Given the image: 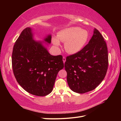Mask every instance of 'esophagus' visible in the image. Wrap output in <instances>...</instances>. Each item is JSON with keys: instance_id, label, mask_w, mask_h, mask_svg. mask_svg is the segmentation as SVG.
I'll use <instances>...</instances> for the list:
<instances>
[{"instance_id": "obj_1", "label": "esophagus", "mask_w": 121, "mask_h": 121, "mask_svg": "<svg viewBox=\"0 0 121 121\" xmlns=\"http://www.w3.org/2000/svg\"><path fill=\"white\" fill-rule=\"evenodd\" d=\"M65 61H66V59H65V56H63V63H65Z\"/></svg>"}]
</instances>
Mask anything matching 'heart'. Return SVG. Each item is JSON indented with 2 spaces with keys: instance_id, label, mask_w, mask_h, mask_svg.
<instances>
[{
  "instance_id": "1",
  "label": "heart",
  "mask_w": 121,
  "mask_h": 121,
  "mask_svg": "<svg viewBox=\"0 0 121 121\" xmlns=\"http://www.w3.org/2000/svg\"><path fill=\"white\" fill-rule=\"evenodd\" d=\"M89 38V33L78 27H70L60 30L57 38L53 37L52 43L56 47L60 45V41L65 43L64 48L70 54H76L83 49Z\"/></svg>"
}]
</instances>
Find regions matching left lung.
Listing matches in <instances>:
<instances>
[{
  "label": "left lung",
  "mask_w": 121,
  "mask_h": 121,
  "mask_svg": "<svg viewBox=\"0 0 121 121\" xmlns=\"http://www.w3.org/2000/svg\"><path fill=\"white\" fill-rule=\"evenodd\" d=\"M108 66L106 43L98 30L80 52L66 57L67 82L74 92L84 94L95 89L103 81Z\"/></svg>",
  "instance_id": "8db88e82"
}]
</instances>
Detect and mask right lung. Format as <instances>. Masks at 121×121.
I'll use <instances>...</instances> for the list:
<instances>
[{"label":"right lung","mask_w":121,"mask_h":121,"mask_svg":"<svg viewBox=\"0 0 121 121\" xmlns=\"http://www.w3.org/2000/svg\"><path fill=\"white\" fill-rule=\"evenodd\" d=\"M33 29H25L13 48L12 65L17 83L29 93L45 96L52 91L59 71L64 67L62 56H52L47 50L49 34L43 41L34 38Z\"/></svg>","instance_id":"obj_1"}]
</instances>
